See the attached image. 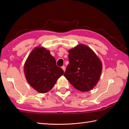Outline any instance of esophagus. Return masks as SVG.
Here are the masks:
<instances>
[{
  "mask_svg": "<svg viewBox=\"0 0 129 129\" xmlns=\"http://www.w3.org/2000/svg\"><path fill=\"white\" fill-rule=\"evenodd\" d=\"M61 68L63 69V71H64V72L65 71V66H62V67H61Z\"/></svg>",
  "mask_w": 129,
  "mask_h": 129,
  "instance_id": "obj_1",
  "label": "esophagus"
}]
</instances>
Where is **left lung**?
<instances>
[{"mask_svg": "<svg viewBox=\"0 0 129 129\" xmlns=\"http://www.w3.org/2000/svg\"><path fill=\"white\" fill-rule=\"evenodd\" d=\"M69 64L64 76L70 83L81 92H87L95 87L102 71V63L95 52L84 44H79L69 50Z\"/></svg>", "mask_w": 129, "mask_h": 129, "instance_id": "obj_1", "label": "left lung"}]
</instances>
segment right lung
I'll use <instances>...</instances> for the list:
<instances>
[{
  "mask_svg": "<svg viewBox=\"0 0 129 129\" xmlns=\"http://www.w3.org/2000/svg\"><path fill=\"white\" fill-rule=\"evenodd\" d=\"M24 73L27 82L34 90L46 93L53 88L64 71L57 66L50 51L37 47L26 60Z\"/></svg>",
  "mask_w": 129,
  "mask_h": 129,
  "instance_id": "1",
  "label": "right lung"
}]
</instances>
